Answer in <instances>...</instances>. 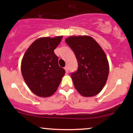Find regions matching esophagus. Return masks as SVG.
<instances>
[{"instance_id": "34e87169", "label": "esophagus", "mask_w": 133, "mask_h": 133, "mask_svg": "<svg viewBox=\"0 0 133 133\" xmlns=\"http://www.w3.org/2000/svg\"><path fill=\"white\" fill-rule=\"evenodd\" d=\"M64 69H65V72H66V73H68L69 72V69H68V66H65Z\"/></svg>"}]
</instances>
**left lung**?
<instances>
[{"label": "left lung", "instance_id": "obj_1", "mask_svg": "<svg viewBox=\"0 0 133 133\" xmlns=\"http://www.w3.org/2000/svg\"><path fill=\"white\" fill-rule=\"evenodd\" d=\"M65 41L74 51L78 62L77 70L71 74L76 89L84 97L97 95L104 86L109 74L106 54L90 36H71Z\"/></svg>", "mask_w": 133, "mask_h": 133}]
</instances>
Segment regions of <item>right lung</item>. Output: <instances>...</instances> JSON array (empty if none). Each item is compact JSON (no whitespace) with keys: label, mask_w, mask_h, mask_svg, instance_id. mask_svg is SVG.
I'll list each match as a JSON object with an SVG mask.
<instances>
[{"label":"right lung","mask_w":133,"mask_h":133,"mask_svg":"<svg viewBox=\"0 0 133 133\" xmlns=\"http://www.w3.org/2000/svg\"><path fill=\"white\" fill-rule=\"evenodd\" d=\"M62 36L41 37L33 42L25 51L21 63V71L25 83L32 92L46 97L57 91L65 70L58 64L54 50Z\"/></svg>","instance_id":"right-lung-1"}]
</instances>
